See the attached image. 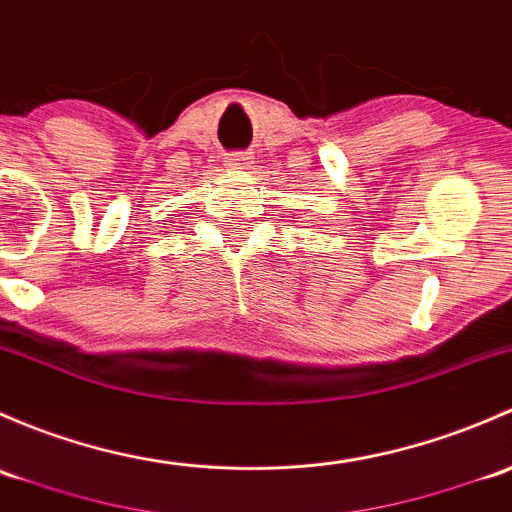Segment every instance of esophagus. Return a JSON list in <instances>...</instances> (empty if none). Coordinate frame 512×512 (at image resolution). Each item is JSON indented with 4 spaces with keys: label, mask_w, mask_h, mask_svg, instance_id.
Segmentation results:
<instances>
[{
    "label": "esophagus",
    "mask_w": 512,
    "mask_h": 512,
    "mask_svg": "<svg viewBox=\"0 0 512 512\" xmlns=\"http://www.w3.org/2000/svg\"><path fill=\"white\" fill-rule=\"evenodd\" d=\"M226 167L229 170H251L254 167V157L249 155V152H231L229 157H226Z\"/></svg>",
    "instance_id": "esophagus-1"
}]
</instances>
